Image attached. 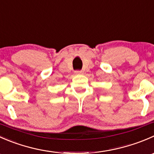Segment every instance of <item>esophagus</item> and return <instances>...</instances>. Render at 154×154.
I'll use <instances>...</instances> for the list:
<instances>
[{
  "label": "esophagus",
  "mask_w": 154,
  "mask_h": 154,
  "mask_svg": "<svg viewBox=\"0 0 154 154\" xmlns=\"http://www.w3.org/2000/svg\"><path fill=\"white\" fill-rule=\"evenodd\" d=\"M83 71L82 70H75V73L76 74V75H82V74H83Z\"/></svg>",
  "instance_id": "esophagus-1"
}]
</instances>
